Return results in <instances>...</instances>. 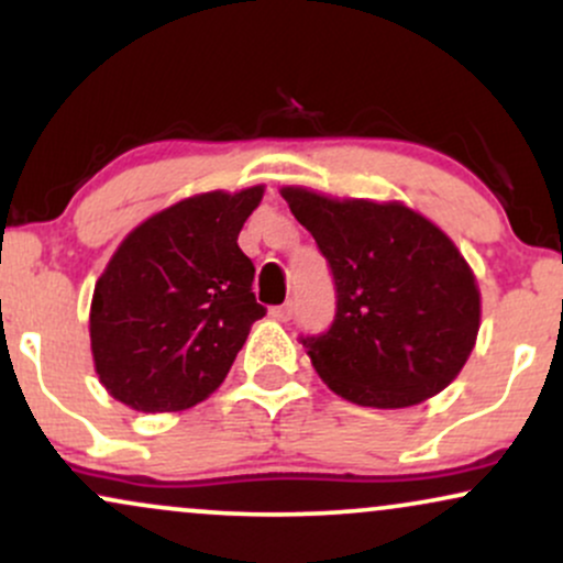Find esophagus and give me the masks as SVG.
<instances>
[{
	"label": "esophagus",
	"instance_id": "esophagus-1",
	"mask_svg": "<svg viewBox=\"0 0 563 563\" xmlns=\"http://www.w3.org/2000/svg\"><path fill=\"white\" fill-rule=\"evenodd\" d=\"M269 314H273L275 320L288 322L290 318H294V303H280V307H273L269 309Z\"/></svg>",
	"mask_w": 563,
	"mask_h": 563
}]
</instances>
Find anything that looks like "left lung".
Here are the masks:
<instances>
[{
  "instance_id": "1",
  "label": "left lung",
  "mask_w": 563,
  "mask_h": 563,
  "mask_svg": "<svg viewBox=\"0 0 563 563\" xmlns=\"http://www.w3.org/2000/svg\"><path fill=\"white\" fill-rule=\"evenodd\" d=\"M283 198L333 275V322L299 335L320 378L365 407H410L442 391L479 333V290L461 251L402 203L301 187Z\"/></svg>"
}]
</instances>
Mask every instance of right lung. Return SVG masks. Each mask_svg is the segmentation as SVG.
<instances>
[{
    "mask_svg": "<svg viewBox=\"0 0 563 563\" xmlns=\"http://www.w3.org/2000/svg\"><path fill=\"white\" fill-rule=\"evenodd\" d=\"M262 187L179 200L126 235L100 275L89 335L102 386L134 410H185L228 376L251 322L254 262L238 232Z\"/></svg>",
    "mask_w": 563,
    "mask_h": 563,
    "instance_id": "obj_1",
    "label": "right lung"
}]
</instances>
